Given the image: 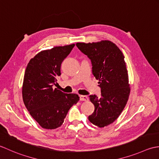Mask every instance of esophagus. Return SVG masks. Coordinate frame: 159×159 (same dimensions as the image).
Returning <instances> with one entry per match:
<instances>
[{
  "instance_id": "esophagus-1",
  "label": "esophagus",
  "mask_w": 159,
  "mask_h": 159,
  "mask_svg": "<svg viewBox=\"0 0 159 159\" xmlns=\"http://www.w3.org/2000/svg\"><path fill=\"white\" fill-rule=\"evenodd\" d=\"M80 101L86 102L89 100V98L86 95H80Z\"/></svg>"
}]
</instances>
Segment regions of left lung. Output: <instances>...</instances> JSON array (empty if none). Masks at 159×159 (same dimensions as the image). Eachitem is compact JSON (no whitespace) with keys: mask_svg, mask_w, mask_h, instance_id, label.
<instances>
[{"mask_svg":"<svg viewBox=\"0 0 159 159\" xmlns=\"http://www.w3.org/2000/svg\"><path fill=\"white\" fill-rule=\"evenodd\" d=\"M91 61L92 73L99 80L101 97L89 96L95 111L89 116L93 124L103 128L120 115L129 95V84L124 56L115 44L109 40L76 44Z\"/></svg>","mask_w":159,"mask_h":159,"instance_id":"1","label":"left lung"}]
</instances>
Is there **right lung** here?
I'll return each mask as SVG.
<instances>
[{"mask_svg": "<svg viewBox=\"0 0 159 159\" xmlns=\"http://www.w3.org/2000/svg\"><path fill=\"white\" fill-rule=\"evenodd\" d=\"M74 47L72 44L42 51L26 68L22 99L31 116L43 128L61 126L71 106L80 100L77 94L64 93L53 88L61 75V64Z\"/></svg>", "mask_w": 159, "mask_h": 159, "instance_id": "add662e5", "label": "right lung"}]
</instances>
